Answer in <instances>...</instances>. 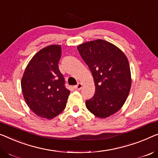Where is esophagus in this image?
I'll return each mask as SVG.
<instances>
[{
    "instance_id": "esophagus-1",
    "label": "esophagus",
    "mask_w": 158,
    "mask_h": 158,
    "mask_svg": "<svg viewBox=\"0 0 158 158\" xmlns=\"http://www.w3.org/2000/svg\"><path fill=\"white\" fill-rule=\"evenodd\" d=\"M82 86H83V84H82L81 83H80V82H79V83L77 84V85L74 86V89H76V90H81Z\"/></svg>"
}]
</instances>
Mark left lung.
Returning <instances> with one entry per match:
<instances>
[{"instance_id":"8db88e82","label":"left lung","mask_w":158,"mask_h":158,"mask_svg":"<svg viewBox=\"0 0 158 158\" xmlns=\"http://www.w3.org/2000/svg\"><path fill=\"white\" fill-rule=\"evenodd\" d=\"M93 75L95 94L86 101L91 114L107 118L121 109L131 86L128 59L116 45L103 40L86 42L77 47Z\"/></svg>"}]
</instances>
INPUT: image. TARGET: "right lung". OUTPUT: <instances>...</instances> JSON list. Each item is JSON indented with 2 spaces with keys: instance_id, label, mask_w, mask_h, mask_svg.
<instances>
[{
  "instance_id": "1",
  "label": "right lung",
  "mask_w": 158,
  "mask_h": 158,
  "mask_svg": "<svg viewBox=\"0 0 158 158\" xmlns=\"http://www.w3.org/2000/svg\"><path fill=\"white\" fill-rule=\"evenodd\" d=\"M62 48L59 44L46 47L35 54L27 65L21 88L28 107L37 116L52 119L66 107L70 91L59 69Z\"/></svg>"
}]
</instances>
